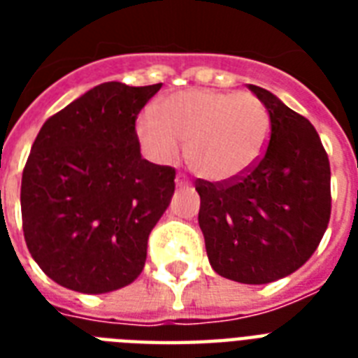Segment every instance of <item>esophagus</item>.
<instances>
[{
    "label": "esophagus",
    "mask_w": 358,
    "mask_h": 358,
    "mask_svg": "<svg viewBox=\"0 0 358 358\" xmlns=\"http://www.w3.org/2000/svg\"><path fill=\"white\" fill-rule=\"evenodd\" d=\"M176 185H178V187H185V185H189V178H187L185 174L178 173L176 174Z\"/></svg>",
    "instance_id": "34e87169"
}]
</instances>
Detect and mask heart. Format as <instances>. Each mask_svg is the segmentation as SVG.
<instances>
[{
	"instance_id": "obj_1",
	"label": "heart",
	"mask_w": 358,
	"mask_h": 358,
	"mask_svg": "<svg viewBox=\"0 0 358 358\" xmlns=\"http://www.w3.org/2000/svg\"><path fill=\"white\" fill-rule=\"evenodd\" d=\"M156 116L137 120V137L152 159L173 162L187 145V159L210 180H232L247 173L266 150L269 115L249 92L184 91L162 98Z\"/></svg>"
}]
</instances>
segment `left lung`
Here are the masks:
<instances>
[{"label": "left lung", "mask_w": 358, "mask_h": 358, "mask_svg": "<svg viewBox=\"0 0 358 358\" xmlns=\"http://www.w3.org/2000/svg\"><path fill=\"white\" fill-rule=\"evenodd\" d=\"M269 115V143L238 178H199L208 260L221 277L267 284L305 264L331 219V167L316 128L275 94L249 85Z\"/></svg>", "instance_id": "1"}]
</instances>
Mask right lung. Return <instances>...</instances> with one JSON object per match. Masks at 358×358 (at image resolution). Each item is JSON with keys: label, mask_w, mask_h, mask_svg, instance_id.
Here are the masks:
<instances>
[{"label": "right lung", "mask_w": 358, "mask_h": 358, "mask_svg": "<svg viewBox=\"0 0 358 358\" xmlns=\"http://www.w3.org/2000/svg\"><path fill=\"white\" fill-rule=\"evenodd\" d=\"M162 83L94 87L44 122L22 174V229L57 284L106 294L139 277L176 171L141 157L135 120Z\"/></svg>", "instance_id": "1"}]
</instances>
